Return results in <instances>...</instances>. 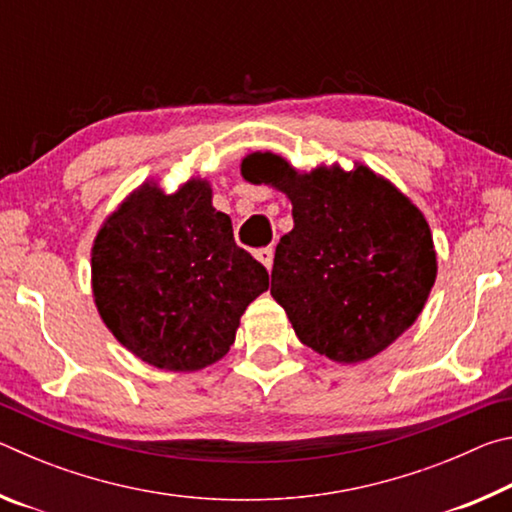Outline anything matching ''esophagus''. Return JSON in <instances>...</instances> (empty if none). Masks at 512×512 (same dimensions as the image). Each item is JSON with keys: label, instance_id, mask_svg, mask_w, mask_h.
I'll return each instance as SVG.
<instances>
[{"label": "esophagus", "instance_id": "1", "mask_svg": "<svg viewBox=\"0 0 512 512\" xmlns=\"http://www.w3.org/2000/svg\"><path fill=\"white\" fill-rule=\"evenodd\" d=\"M255 257H257V262H262L266 266V271H271V268H273V248H259Z\"/></svg>", "mask_w": 512, "mask_h": 512}]
</instances>
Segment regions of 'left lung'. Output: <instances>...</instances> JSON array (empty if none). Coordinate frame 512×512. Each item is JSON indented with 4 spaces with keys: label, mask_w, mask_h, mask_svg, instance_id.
I'll use <instances>...</instances> for the list:
<instances>
[{
    "label": "left lung",
    "mask_w": 512,
    "mask_h": 512,
    "mask_svg": "<svg viewBox=\"0 0 512 512\" xmlns=\"http://www.w3.org/2000/svg\"><path fill=\"white\" fill-rule=\"evenodd\" d=\"M239 167L246 183L273 187L293 205L271 296L298 339L336 363L368 361L400 339L438 275L420 207L363 162L300 171L282 155L255 151Z\"/></svg>",
    "instance_id": "8db88e82"
}]
</instances>
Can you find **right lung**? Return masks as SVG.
<instances>
[{
	"instance_id": "1",
	"label": "right lung",
	"mask_w": 512,
	"mask_h": 512,
	"mask_svg": "<svg viewBox=\"0 0 512 512\" xmlns=\"http://www.w3.org/2000/svg\"><path fill=\"white\" fill-rule=\"evenodd\" d=\"M268 289L266 268L235 244L207 178L167 194L144 180L103 219L92 244V298L112 336L153 368L196 372L235 343Z\"/></svg>"
}]
</instances>
